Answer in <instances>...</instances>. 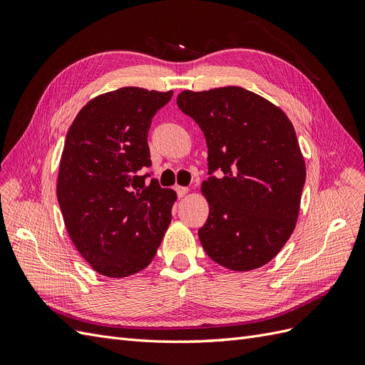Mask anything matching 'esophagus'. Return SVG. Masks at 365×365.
I'll return each instance as SVG.
<instances>
[{
    "label": "esophagus",
    "mask_w": 365,
    "mask_h": 365,
    "mask_svg": "<svg viewBox=\"0 0 365 365\" xmlns=\"http://www.w3.org/2000/svg\"><path fill=\"white\" fill-rule=\"evenodd\" d=\"M176 193H178V196L180 197H182V196H185L187 193H189V187H182V185H178V187H176Z\"/></svg>",
    "instance_id": "esophagus-1"
}]
</instances>
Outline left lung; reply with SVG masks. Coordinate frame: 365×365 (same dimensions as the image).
Wrapping results in <instances>:
<instances>
[{"instance_id":"obj_1","label":"left lung","mask_w":365,"mask_h":365,"mask_svg":"<svg viewBox=\"0 0 365 365\" xmlns=\"http://www.w3.org/2000/svg\"><path fill=\"white\" fill-rule=\"evenodd\" d=\"M176 103L200 125L208 148L202 248L228 269L263 267L288 242L300 212L306 165L291 120L240 86L187 90Z\"/></svg>"}]
</instances>
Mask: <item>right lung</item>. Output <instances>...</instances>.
I'll return each instance as SVG.
<instances>
[{"mask_svg":"<svg viewBox=\"0 0 365 365\" xmlns=\"http://www.w3.org/2000/svg\"><path fill=\"white\" fill-rule=\"evenodd\" d=\"M173 91L125 86L88 102L71 123L58 201L81 256L106 277L145 269L172 220L176 193L146 178L148 132Z\"/></svg>","mask_w":365,"mask_h":365,"instance_id":"add662e5","label":"right lung"}]
</instances>
